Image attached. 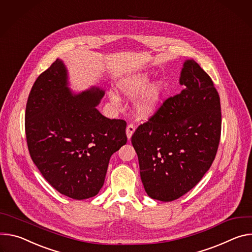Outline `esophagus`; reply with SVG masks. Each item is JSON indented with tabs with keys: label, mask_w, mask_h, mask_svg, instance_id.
Segmentation results:
<instances>
[{
	"label": "esophagus",
	"mask_w": 252,
	"mask_h": 252,
	"mask_svg": "<svg viewBox=\"0 0 252 252\" xmlns=\"http://www.w3.org/2000/svg\"><path fill=\"white\" fill-rule=\"evenodd\" d=\"M134 132H135V126L133 124H129L126 128V135H127L128 140H130Z\"/></svg>",
	"instance_id": "esophagus-1"
}]
</instances>
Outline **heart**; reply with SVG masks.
<instances>
[{"instance_id": "b5f03b06", "label": "heart", "mask_w": 252, "mask_h": 252, "mask_svg": "<svg viewBox=\"0 0 252 252\" xmlns=\"http://www.w3.org/2000/svg\"><path fill=\"white\" fill-rule=\"evenodd\" d=\"M149 76L147 74H139L129 76L121 80L118 84V91L127 98H135L140 94L148 85ZM163 96V86L160 82L152 84L136 102L135 108L138 115L143 119L152 117L160 108ZM111 100L117 102V96L112 93Z\"/></svg>"}]
</instances>
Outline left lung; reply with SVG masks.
Instances as JSON below:
<instances>
[{"instance_id":"1","label":"left lung","mask_w":252,"mask_h":252,"mask_svg":"<svg viewBox=\"0 0 252 252\" xmlns=\"http://www.w3.org/2000/svg\"><path fill=\"white\" fill-rule=\"evenodd\" d=\"M182 92L167 99L131 142L148 196L172 201L209 170L221 133L220 98L211 78L193 59L181 69Z\"/></svg>"}]
</instances>
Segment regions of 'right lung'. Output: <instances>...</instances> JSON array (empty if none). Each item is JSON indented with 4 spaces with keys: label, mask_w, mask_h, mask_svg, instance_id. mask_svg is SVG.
I'll list each match as a JSON object with an SVG mask.
<instances>
[{
    "label": "right lung",
    "mask_w": 252,
    "mask_h": 252,
    "mask_svg": "<svg viewBox=\"0 0 252 252\" xmlns=\"http://www.w3.org/2000/svg\"><path fill=\"white\" fill-rule=\"evenodd\" d=\"M105 91L74 93L63 60L57 59L32 87L25 115L27 144L44 178L66 196L82 200L102 188L109 160L127 142L126 122L96 108Z\"/></svg>",
    "instance_id": "right-lung-1"
}]
</instances>
